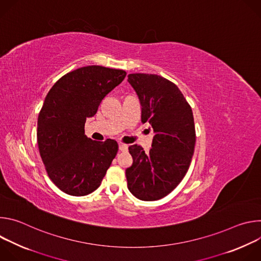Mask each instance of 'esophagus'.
Instances as JSON below:
<instances>
[{
  "instance_id": "esophagus-1",
  "label": "esophagus",
  "mask_w": 261,
  "mask_h": 261,
  "mask_svg": "<svg viewBox=\"0 0 261 261\" xmlns=\"http://www.w3.org/2000/svg\"><path fill=\"white\" fill-rule=\"evenodd\" d=\"M119 150L121 152H126V151H128V145L124 144V143H120L119 144Z\"/></svg>"
}]
</instances>
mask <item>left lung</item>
<instances>
[{
    "mask_svg": "<svg viewBox=\"0 0 261 261\" xmlns=\"http://www.w3.org/2000/svg\"><path fill=\"white\" fill-rule=\"evenodd\" d=\"M141 105V122L154 130L150 153L129 146L133 158L126 169L129 191L144 201L168 195L187 173L195 145L192 109L178 88L156 74H129Z\"/></svg>",
    "mask_w": 261,
    "mask_h": 261,
    "instance_id": "8db88e82",
    "label": "left lung"
}]
</instances>
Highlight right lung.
I'll return each instance as SVG.
<instances>
[{
	"instance_id": "obj_1",
	"label": "right lung",
	"mask_w": 261,
	"mask_h": 261,
	"mask_svg": "<svg viewBox=\"0 0 261 261\" xmlns=\"http://www.w3.org/2000/svg\"><path fill=\"white\" fill-rule=\"evenodd\" d=\"M126 74L102 66L79 68L61 77L46 95L37 141L49 178L63 192L72 196L94 192L115 159L118 142L88 138L85 124Z\"/></svg>"
}]
</instances>
